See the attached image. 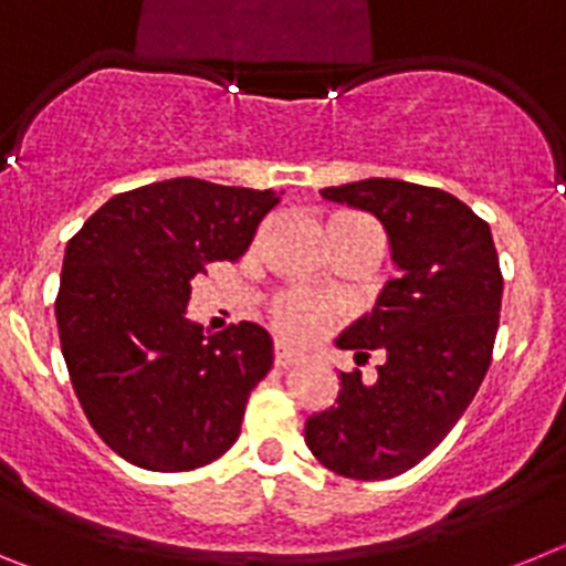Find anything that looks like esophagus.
Instances as JSON below:
<instances>
[{
  "label": "esophagus",
  "mask_w": 566,
  "mask_h": 566,
  "mask_svg": "<svg viewBox=\"0 0 566 566\" xmlns=\"http://www.w3.org/2000/svg\"><path fill=\"white\" fill-rule=\"evenodd\" d=\"M300 357H303V354L294 352V348H289V345H283V343L274 345V365H277V368H289V365L300 363Z\"/></svg>",
  "instance_id": "34e87169"
}]
</instances>
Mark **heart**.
<instances>
[{
  "mask_svg": "<svg viewBox=\"0 0 566 566\" xmlns=\"http://www.w3.org/2000/svg\"><path fill=\"white\" fill-rule=\"evenodd\" d=\"M348 218H354V214H348ZM332 319H334V312L328 303H323V300L303 292L283 294V297L274 300V306H272L274 328L292 339L317 337V334L332 323Z\"/></svg>",
  "mask_w": 566,
  "mask_h": 566,
  "instance_id": "b5f03b06",
  "label": "heart"
}]
</instances>
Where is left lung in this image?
Instances as JSON below:
<instances>
[{
  "label": "left lung",
  "mask_w": 566,
  "mask_h": 566,
  "mask_svg": "<svg viewBox=\"0 0 566 566\" xmlns=\"http://www.w3.org/2000/svg\"><path fill=\"white\" fill-rule=\"evenodd\" d=\"M382 223L397 280L337 348L377 377L339 371L337 402L306 419L308 451L348 479H391L448 437L488 374L502 308V269L488 223L451 192L397 178L319 189Z\"/></svg>",
  "instance_id": "8db88e82"
}]
</instances>
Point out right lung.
I'll use <instances>...</instances> for the list:
<instances>
[{
	"label": "right lung",
	"instance_id": "add662e5",
	"mask_svg": "<svg viewBox=\"0 0 566 566\" xmlns=\"http://www.w3.org/2000/svg\"><path fill=\"white\" fill-rule=\"evenodd\" d=\"M274 189L169 178L115 195L64 249L56 323L70 382L129 464L192 470L227 453L274 345L258 323L209 334L187 317L192 280L238 260Z\"/></svg>",
	"mask_w": 566,
	"mask_h": 566
}]
</instances>
